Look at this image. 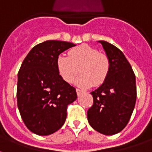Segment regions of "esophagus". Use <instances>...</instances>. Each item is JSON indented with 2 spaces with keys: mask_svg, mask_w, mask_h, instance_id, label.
Returning <instances> with one entry per match:
<instances>
[{
  "mask_svg": "<svg viewBox=\"0 0 152 152\" xmlns=\"http://www.w3.org/2000/svg\"><path fill=\"white\" fill-rule=\"evenodd\" d=\"M83 93V91L81 89H76V94H77V95L80 96L81 94Z\"/></svg>",
  "mask_w": 152,
  "mask_h": 152,
  "instance_id": "obj_1",
  "label": "esophagus"
}]
</instances>
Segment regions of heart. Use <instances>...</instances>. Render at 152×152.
Listing matches in <instances>:
<instances>
[{"label": "heart", "instance_id": "1", "mask_svg": "<svg viewBox=\"0 0 152 152\" xmlns=\"http://www.w3.org/2000/svg\"><path fill=\"white\" fill-rule=\"evenodd\" d=\"M56 66L62 79L69 84L74 81L80 67L82 75L76 80V84L83 88L102 85L110 72V61L107 55L89 45L73 48L69 50L68 56L58 55Z\"/></svg>", "mask_w": 152, "mask_h": 152}]
</instances>
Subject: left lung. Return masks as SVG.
Segmentation results:
<instances>
[{
  "label": "left lung",
  "instance_id": "1",
  "mask_svg": "<svg viewBox=\"0 0 152 152\" xmlns=\"http://www.w3.org/2000/svg\"><path fill=\"white\" fill-rule=\"evenodd\" d=\"M110 61V72L102 86L91 92L94 104L87 112L90 126L105 135L123 130L134 112L136 78L131 65L118 48L100 40Z\"/></svg>",
  "mask_w": 152,
  "mask_h": 152
}]
</instances>
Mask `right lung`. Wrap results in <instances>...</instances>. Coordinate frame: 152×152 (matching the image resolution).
I'll return each mask as SVG.
<instances>
[{
  "label": "right lung",
  "mask_w": 152,
  "mask_h": 152,
  "mask_svg": "<svg viewBox=\"0 0 152 152\" xmlns=\"http://www.w3.org/2000/svg\"><path fill=\"white\" fill-rule=\"evenodd\" d=\"M71 42L46 40L31 50L18 73L17 102L25 125L32 133L45 136L63 126L67 106L76 99V89L58 72V56Z\"/></svg>",
  "instance_id": "add662e5"
}]
</instances>
